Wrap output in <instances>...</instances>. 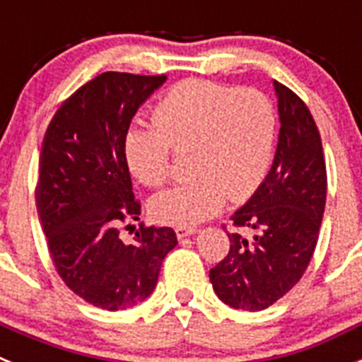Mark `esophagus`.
<instances>
[{
	"mask_svg": "<svg viewBox=\"0 0 362 362\" xmlns=\"http://www.w3.org/2000/svg\"><path fill=\"white\" fill-rule=\"evenodd\" d=\"M194 233H197L196 226H177V228H175L177 239H185L188 238V235H194Z\"/></svg>",
	"mask_w": 362,
	"mask_h": 362,
	"instance_id": "1",
	"label": "esophagus"
}]
</instances>
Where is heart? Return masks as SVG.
I'll list each match as a JSON object with an SVG mask.
<instances>
[{
    "mask_svg": "<svg viewBox=\"0 0 362 362\" xmlns=\"http://www.w3.org/2000/svg\"><path fill=\"white\" fill-rule=\"evenodd\" d=\"M152 121V129H130L124 136L130 172L145 187H161L172 175L174 150L190 152L194 175L152 197L150 214L161 225H197L216 216L226 197L246 201L270 170L277 110L257 88L185 79L156 103Z\"/></svg>",
    "mask_w": 362,
    "mask_h": 362,
    "instance_id": "b5f03b06",
    "label": "heart"
}]
</instances>
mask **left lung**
<instances>
[{
  "mask_svg": "<svg viewBox=\"0 0 362 362\" xmlns=\"http://www.w3.org/2000/svg\"><path fill=\"white\" fill-rule=\"evenodd\" d=\"M279 98V143L263 185L233 214L230 250L210 270L225 305L259 312L299 283L319 239L326 204L321 136L305 101L274 81ZM243 232L241 233L240 230Z\"/></svg>",
  "mask_w": 362,
  "mask_h": 362,
  "instance_id": "left-lung-1",
  "label": "left lung"
}]
</instances>
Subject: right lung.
<instances>
[{
	"label": "right lung",
	"mask_w": 362,
	"mask_h": 362,
	"mask_svg": "<svg viewBox=\"0 0 362 362\" xmlns=\"http://www.w3.org/2000/svg\"><path fill=\"white\" fill-rule=\"evenodd\" d=\"M165 79L99 74L63 101L43 137L36 204L54 268L76 296L108 312L145 300L177 245L168 226H141L132 245L119 239L121 225L141 214L124 136L139 105Z\"/></svg>",
	"instance_id": "1"
}]
</instances>
